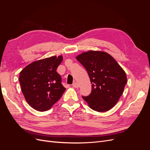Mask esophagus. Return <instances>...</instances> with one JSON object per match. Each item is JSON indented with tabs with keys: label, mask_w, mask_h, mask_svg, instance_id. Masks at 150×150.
<instances>
[{
	"label": "esophagus",
	"mask_w": 150,
	"mask_h": 150,
	"mask_svg": "<svg viewBox=\"0 0 150 150\" xmlns=\"http://www.w3.org/2000/svg\"><path fill=\"white\" fill-rule=\"evenodd\" d=\"M72 87H74V88H79V84L77 83L76 82H74V83H73V84H72Z\"/></svg>",
	"instance_id": "esophagus-1"
}]
</instances>
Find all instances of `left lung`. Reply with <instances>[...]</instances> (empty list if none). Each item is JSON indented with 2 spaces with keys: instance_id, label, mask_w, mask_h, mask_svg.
<instances>
[{
  "instance_id": "obj_1",
  "label": "left lung",
  "mask_w": 150,
  "mask_h": 150,
  "mask_svg": "<svg viewBox=\"0 0 150 150\" xmlns=\"http://www.w3.org/2000/svg\"><path fill=\"white\" fill-rule=\"evenodd\" d=\"M87 71L92 84L91 93L83 96L90 108L105 112L115 106L127 83L125 71L111 55L103 51H89L76 57Z\"/></svg>"
}]
</instances>
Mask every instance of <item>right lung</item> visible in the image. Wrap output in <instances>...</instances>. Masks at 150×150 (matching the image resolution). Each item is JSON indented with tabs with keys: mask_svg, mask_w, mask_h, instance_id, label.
I'll use <instances>...</instances> for the list:
<instances>
[{
	"mask_svg": "<svg viewBox=\"0 0 150 150\" xmlns=\"http://www.w3.org/2000/svg\"><path fill=\"white\" fill-rule=\"evenodd\" d=\"M62 56H52L30 63L19 74L22 92L34 110L47 111L59 99L66 88L56 69Z\"/></svg>",
	"mask_w": 150,
	"mask_h": 150,
	"instance_id": "right-lung-1",
	"label": "right lung"
}]
</instances>
